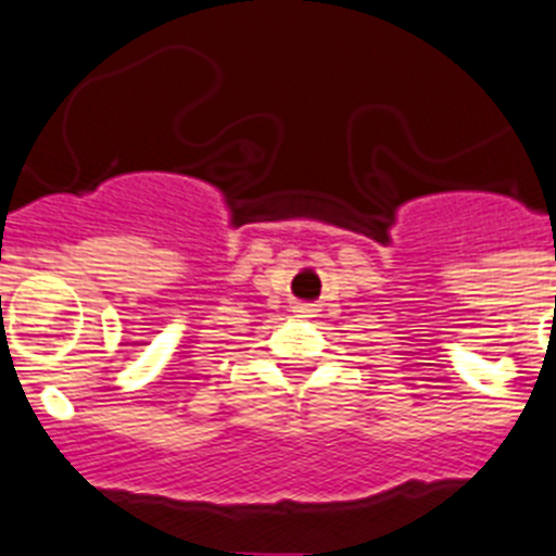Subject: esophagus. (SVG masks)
Here are the masks:
<instances>
[{
  "instance_id": "1",
  "label": "esophagus",
  "mask_w": 556,
  "mask_h": 556,
  "mask_svg": "<svg viewBox=\"0 0 556 556\" xmlns=\"http://www.w3.org/2000/svg\"><path fill=\"white\" fill-rule=\"evenodd\" d=\"M296 314H300V316H314V307H311V305H302L300 311H296Z\"/></svg>"
}]
</instances>
